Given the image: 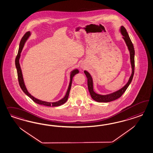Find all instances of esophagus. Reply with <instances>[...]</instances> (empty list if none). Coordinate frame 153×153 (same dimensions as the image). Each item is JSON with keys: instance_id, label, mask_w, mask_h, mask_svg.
I'll list each match as a JSON object with an SVG mask.
<instances>
[{"instance_id": "1", "label": "esophagus", "mask_w": 153, "mask_h": 153, "mask_svg": "<svg viewBox=\"0 0 153 153\" xmlns=\"http://www.w3.org/2000/svg\"><path fill=\"white\" fill-rule=\"evenodd\" d=\"M85 67H84V65H81V68H83Z\"/></svg>"}]
</instances>
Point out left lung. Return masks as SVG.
<instances>
[{"label":"left lung","instance_id":"8db88e82","mask_svg":"<svg viewBox=\"0 0 153 153\" xmlns=\"http://www.w3.org/2000/svg\"><path fill=\"white\" fill-rule=\"evenodd\" d=\"M120 31L122 35L123 36V39L125 42L128 48V49L130 52V63L131 65L132 68V73L131 74L128 82L122 88L119 89L118 90L114 91L113 93L108 94L106 95H101L95 93L94 91V86H93V79L91 74L87 71H84V73L86 74L88 79V91L90 94V95L93 100L97 102H108L115 100L116 99L120 97L122 94L125 92L126 89L128 88L130 83L131 82L134 74V45L130 39V36L127 32L125 28L123 26H120Z\"/></svg>","mask_w":153,"mask_h":153}]
</instances>
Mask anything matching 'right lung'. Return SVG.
<instances>
[{"label":"right lung","mask_w":153,"mask_h":153,"mask_svg":"<svg viewBox=\"0 0 153 153\" xmlns=\"http://www.w3.org/2000/svg\"><path fill=\"white\" fill-rule=\"evenodd\" d=\"M31 32L28 31L27 33H26L23 37L22 38L20 43H19V52H18V54L16 56V60H15V64H16V67L17 69V74H18V79H19V86L21 87V89L22 90L24 93L27 95L28 97H30L33 101L35 102L36 103L42 105H45V106H48V107H58V106H60L61 105L63 104L65 102H67V100H68V97L70 94V90L71 88V85H72V79L73 77H74L75 74H79V71L78 69H74L72 71H71L70 72V81L69 83V86L67 89V91L66 92V94L65 95V97H63L62 99H60L59 100L56 102H48L45 101H42V100L38 99L37 98L34 97L28 91L27 89L26 88V86L25 85V83L24 82V79H23V74L22 72V70L20 67V64H19V59L21 57V53L22 52V51L23 49V46L25 44V42L31 36Z\"/></svg>","instance_id":"add662e5"}]
</instances>
